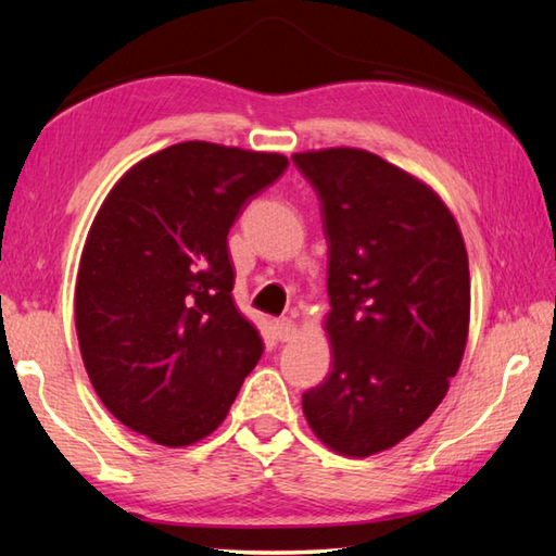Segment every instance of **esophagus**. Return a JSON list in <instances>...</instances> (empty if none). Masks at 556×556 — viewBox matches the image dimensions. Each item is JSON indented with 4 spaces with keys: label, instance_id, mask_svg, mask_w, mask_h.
I'll return each mask as SVG.
<instances>
[{
    "label": "esophagus",
    "instance_id": "esophagus-1",
    "mask_svg": "<svg viewBox=\"0 0 556 556\" xmlns=\"http://www.w3.org/2000/svg\"><path fill=\"white\" fill-rule=\"evenodd\" d=\"M275 336H277V341H281V343L291 341V338L296 336L294 321H291V318H277V321H275Z\"/></svg>",
    "mask_w": 556,
    "mask_h": 556
}]
</instances>
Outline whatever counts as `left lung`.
<instances>
[{"label": "left lung", "instance_id": "left-lung-1", "mask_svg": "<svg viewBox=\"0 0 556 556\" xmlns=\"http://www.w3.org/2000/svg\"><path fill=\"white\" fill-rule=\"evenodd\" d=\"M291 159L321 199L331 299L333 368L301 404L328 448L365 458L425 425L458 372L464 235L434 188L378 154L331 147Z\"/></svg>", "mask_w": 556, "mask_h": 556}]
</instances>
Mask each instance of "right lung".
<instances>
[{
    "label": "right lung",
    "mask_w": 556,
    "mask_h": 556,
    "mask_svg": "<svg viewBox=\"0 0 556 556\" xmlns=\"http://www.w3.org/2000/svg\"><path fill=\"white\" fill-rule=\"evenodd\" d=\"M287 164L213 142L166 147L112 186L90 225L75 281L83 363L102 404L154 444L213 434L265 351L232 301L228 232Z\"/></svg>",
    "instance_id": "right-lung-1"
}]
</instances>
